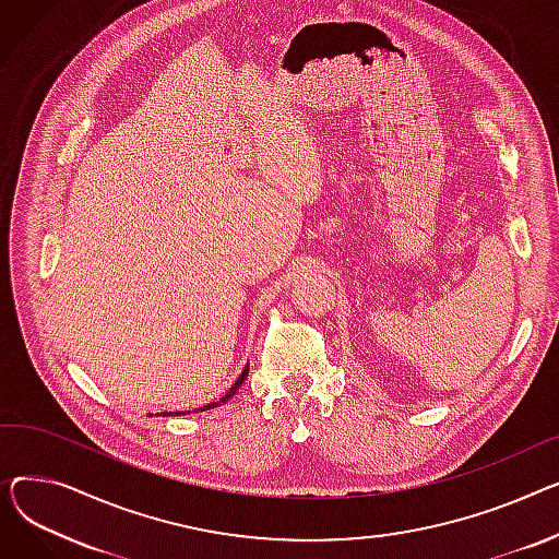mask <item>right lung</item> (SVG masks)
<instances>
[{"label": "right lung", "mask_w": 559, "mask_h": 559, "mask_svg": "<svg viewBox=\"0 0 559 559\" xmlns=\"http://www.w3.org/2000/svg\"><path fill=\"white\" fill-rule=\"evenodd\" d=\"M248 370H250V366H246V368H243V372H241V374H239V379H237V381H235V385H233V388H229V390H227V395H225V397H221V400H218V402H212V404H207V406H203V408H195V411H210V408H216V406H221V404H225V402H227V400H229V397H235V392H237V390H239V388H241V383H243V381H246V377H248ZM185 413H187V411H185ZM162 415H164V417H167V415H174V413H162ZM176 415H180V411H178V413H176Z\"/></svg>", "instance_id": "right-lung-1"}]
</instances>
